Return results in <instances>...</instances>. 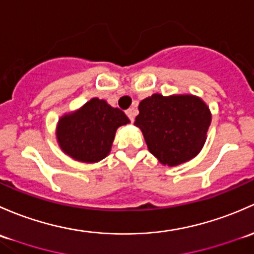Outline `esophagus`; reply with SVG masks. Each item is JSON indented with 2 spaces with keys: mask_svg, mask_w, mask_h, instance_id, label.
<instances>
[{
  "mask_svg": "<svg viewBox=\"0 0 254 254\" xmlns=\"http://www.w3.org/2000/svg\"><path fill=\"white\" fill-rule=\"evenodd\" d=\"M126 115L128 116V119H129L130 122L134 121V116H135V110L134 109H128L126 111Z\"/></svg>",
  "mask_w": 254,
  "mask_h": 254,
  "instance_id": "34e87169",
  "label": "esophagus"
}]
</instances>
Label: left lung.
I'll list each match as a JSON object with an SVG mask.
<instances>
[{
	"mask_svg": "<svg viewBox=\"0 0 254 254\" xmlns=\"http://www.w3.org/2000/svg\"><path fill=\"white\" fill-rule=\"evenodd\" d=\"M138 109L134 125L142 129L149 151L164 165L186 163L204 145L211 115L199 98L154 94Z\"/></svg>",
	"mask_w": 254,
	"mask_h": 254,
	"instance_id": "obj_1",
	"label": "left lung"
}]
</instances>
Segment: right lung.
Masks as SVG:
<instances>
[{
	"label": "right lung",
	"instance_id": "right-lung-1",
	"mask_svg": "<svg viewBox=\"0 0 254 254\" xmlns=\"http://www.w3.org/2000/svg\"><path fill=\"white\" fill-rule=\"evenodd\" d=\"M128 122L124 111L94 98L74 114L61 117L57 140L70 158L83 163H96L110 153L117 128Z\"/></svg>",
	"mask_w": 254,
	"mask_h": 254
}]
</instances>
